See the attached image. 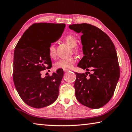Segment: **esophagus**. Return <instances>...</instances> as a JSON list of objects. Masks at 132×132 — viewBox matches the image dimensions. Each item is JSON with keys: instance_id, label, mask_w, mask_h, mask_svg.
<instances>
[{"instance_id": "obj_1", "label": "esophagus", "mask_w": 132, "mask_h": 132, "mask_svg": "<svg viewBox=\"0 0 132 132\" xmlns=\"http://www.w3.org/2000/svg\"><path fill=\"white\" fill-rule=\"evenodd\" d=\"M63 71H64V72L66 73V72H68V71H69V69H63Z\"/></svg>"}]
</instances>
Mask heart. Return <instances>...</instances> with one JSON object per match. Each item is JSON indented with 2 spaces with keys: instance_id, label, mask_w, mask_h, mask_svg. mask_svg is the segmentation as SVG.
Wrapping results in <instances>:
<instances>
[{
  "instance_id": "heart-1",
  "label": "heart",
  "mask_w": 132,
  "mask_h": 132,
  "mask_svg": "<svg viewBox=\"0 0 132 132\" xmlns=\"http://www.w3.org/2000/svg\"><path fill=\"white\" fill-rule=\"evenodd\" d=\"M64 41L71 48H73V50L75 52H77L79 50V48L76 45H77V38L75 35H68L64 37ZM49 56L51 58L53 59L56 56V49L54 44H52L48 48ZM76 59L74 57H70L68 58L60 59L55 63V67L57 69H71L74 65Z\"/></svg>"
}]
</instances>
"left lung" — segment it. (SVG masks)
Returning <instances> with one entry per match:
<instances>
[{"label":"left lung","mask_w":132,"mask_h":132,"mask_svg":"<svg viewBox=\"0 0 132 132\" xmlns=\"http://www.w3.org/2000/svg\"><path fill=\"white\" fill-rule=\"evenodd\" d=\"M69 27L76 32L82 34L84 56L77 66L87 71L82 74L76 73V97L84 106L100 108L111 100L119 79L114 44L108 35L91 24H76ZM90 70L91 73L88 72Z\"/></svg>","instance_id":"8db88e82"}]
</instances>
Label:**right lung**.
Masks as SVG:
<instances>
[{"label":"right lung","mask_w":132,"mask_h":132,"mask_svg":"<svg viewBox=\"0 0 132 132\" xmlns=\"http://www.w3.org/2000/svg\"><path fill=\"white\" fill-rule=\"evenodd\" d=\"M65 24L40 23L31 26L14 51L13 81L17 93L28 105L41 108L53 103L59 95L64 73L58 69L51 76L41 77L52 66L48 48L62 36Z\"/></svg>","instance_id":"add662e5"}]
</instances>
